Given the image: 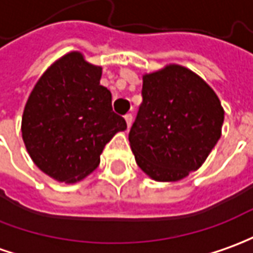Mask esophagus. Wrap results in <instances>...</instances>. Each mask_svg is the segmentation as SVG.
<instances>
[{
    "label": "esophagus",
    "mask_w": 253,
    "mask_h": 253,
    "mask_svg": "<svg viewBox=\"0 0 253 253\" xmlns=\"http://www.w3.org/2000/svg\"><path fill=\"white\" fill-rule=\"evenodd\" d=\"M125 120H126L127 127H130L131 126V123H133V115H131V113H127V115H125Z\"/></svg>",
    "instance_id": "esophagus-1"
}]
</instances>
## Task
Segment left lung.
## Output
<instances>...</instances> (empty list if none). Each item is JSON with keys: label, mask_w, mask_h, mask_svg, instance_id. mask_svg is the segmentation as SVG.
Instances as JSON below:
<instances>
[{"label": "left lung", "mask_w": 253, "mask_h": 253, "mask_svg": "<svg viewBox=\"0 0 253 253\" xmlns=\"http://www.w3.org/2000/svg\"><path fill=\"white\" fill-rule=\"evenodd\" d=\"M142 104L128 133L135 162L156 181H177L205 162L224 111L194 72L169 65L142 77Z\"/></svg>", "instance_id": "1"}]
</instances>
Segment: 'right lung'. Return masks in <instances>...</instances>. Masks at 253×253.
Listing matches in <instances>:
<instances>
[{"mask_svg": "<svg viewBox=\"0 0 253 253\" xmlns=\"http://www.w3.org/2000/svg\"><path fill=\"white\" fill-rule=\"evenodd\" d=\"M102 68L80 52L62 56L34 85L22 118L26 149L45 174L76 183L99 165L104 147L126 120L112 111V94L99 84Z\"/></svg>", "mask_w": 253, "mask_h": 253, "instance_id": "1", "label": "right lung"}]
</instances>
